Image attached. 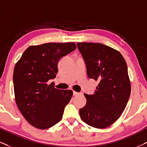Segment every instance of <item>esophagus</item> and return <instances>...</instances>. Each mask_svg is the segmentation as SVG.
I'll return each instance as SVG.
<instances>
[{
    "mask_svg": "<svg viewBox=\"0 0 147 147\" xmlns=\"http://www.w3.org/2000/svg\"><path fill=\"white\" fill-rule=\"evenodd\" d=\"M73 94H74V95H79L80 93H78V92L74 91V92H73Z\"/></svg>",
    "mask_w": 147,
    "mask_h": 147,
    "instance_id": "1",
    "label": "esophagus"
}]
</instances>
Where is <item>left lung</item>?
Here are the masks:
<instances>
[{
	"instance_id": "1",
	"label": "left lung",
	"mask_w": 147,
	"mask_h": 147,
	"mask_svg": "<svg viewBox=\"0 0 147 147\" xmlns=\"http://www.w3.org/2000/svg\"><path fill=\"white\" fill-rule=\"evenodd\" d=\"M89 78L98 81L93 95L84 94L86 104L81 119L93 127L113 124L124 111L131 93L127 63L120 52L99 43H78Z\"/></svg>"
}]
</instances>
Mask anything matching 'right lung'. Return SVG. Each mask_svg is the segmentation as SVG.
I'll use <instances>...</instances> for the list:
<instances>
[{"instance_id":"add662e5","label":"right lung","mask_w":147,"mask_h":147,"mask_svg":"<svg viewBox=\"0 0 147 147\" xmlns=\"http://www.w3.org/2000/svg\"><path fill=\"white\" fill-rule=\"evenodd\" d=\"M76 49L74 43H47L28 47L16 64L13 86L16 102L30 125L46 129L59 123L73 95L71 90L54 88L58 63Z\"/></svg>"}]
</instances>
